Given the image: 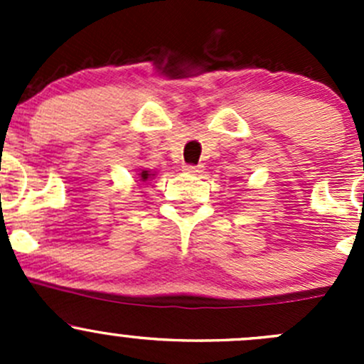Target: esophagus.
Listing matches in <instances>:
<instances>
[{
	"label": "esophagus",
	"mask_w": 364,
	"mask_h": 364,
	"mask_svg": "<svg viewBox=\"0 0 364 364\" xmlns=\"http://www.w3.org/2000/svg\"><path fill=\"white\" fill-rule=\"evenodd\" d=\"M185 171L188 174H199V172H203V167L200 165H185Z\"/></svg>",
	"instance_id": "obj_1"
}]
</instances>
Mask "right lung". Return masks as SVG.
I'll list each match as a JSON object with an SVG mask.
<instances>
[{"label": "right lung", "mask_w": 364, "mask_h": 364, "mask_svg": "<svg viewBox=\"0 0 364 364\" xmlns=\"http://www.w3.org/2000/svg\"><path fill=\"white\" fill-rule=\"evenodd\" d=\"M153 176L155 174H151L149 171H141L139 172V181H148V179H151Z\"/></svg>", "instance_id": "1"}]
</instances>
